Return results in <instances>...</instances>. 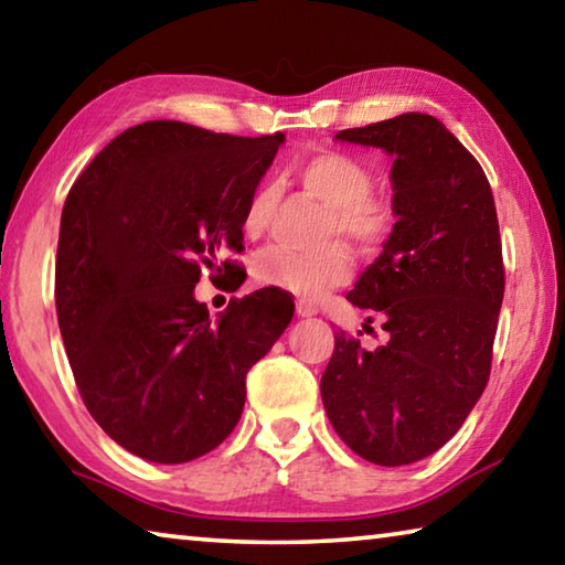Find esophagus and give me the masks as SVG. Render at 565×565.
I'll return each mask as SVG.
<instances>
[{
    "mask_svg": "<svg viewBox=\"0 0 565 565\" xmlns=\"http://www.w3.org/2000/svg\"><path fill=\"white\" fill-rule=\"evenodd\" d=\"M296 313H299V317H317L319 309L309 301H296Z\"/></svg>",
    "mask_w": 565,
    "mask_h": 565,
    "instance_id": "34e87169",
    "label": "esophagus"
}]
</instances>
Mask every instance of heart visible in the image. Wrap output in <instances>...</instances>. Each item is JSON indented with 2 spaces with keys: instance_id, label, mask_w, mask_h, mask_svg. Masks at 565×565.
Returning a JSON list of instances; mask_svg holds the SVG:
<instances>
[{
  "instance_id": "heart-1",
  "label": "heart",
  "mask_w": 565,
  "mask_h": 565,
  "mask_svg": "<svg viewBox=\"0 0 565 565\" xmlns=\"http://www.w3.org/2000/svg\"><path fill=\"white\" fill-rule=\"evenodd\" d=\"M296 179L306 191L331 206V236H347L363 252H379L394 236L398 226L396 206L388 196L371 191L374 177L356 157L343 154V151H319L296 167ZM274 199L271 184H262L254 191L242 218L246 234L264 232V226L269 224ZM351 269V252L343 244H331L317 254L274 244L256 256L252 276L262 286L299 294L303 299H317L347 281Z\"/></svg>"
}]
</instances>
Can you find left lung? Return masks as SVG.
Wrapping results in <instances>:
<instances>
[{
    "instance_id": "left-lung-1",
    "label": "left lung",
    "mask_w": 565,
    "mask_h": 565,
    "mask_svg": "<svg viewBox=\"0 0 565 565\" xmlns=\"http://www.w3.org/2000/svg\"><path fill=\"white\" fill-rule=\"evenodd\" d=\"M337 139L394 157L398 226L347 294L384 313L386 341L366 349L339 331L321 398L353 454L406 466L438 451L489 384L505 286L499 216L481 164L431 114Z\"/></svg>"
}]
</instances>
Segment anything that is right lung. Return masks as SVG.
<instances>
[{
  "instance_id": "right-lung-1",
  "label": "right lung",
  "mask_w": 565,
  "mask_h": 565,
  "mask_svg": "<svg viewBox=\"0 0 565 565\" xmlns=\"http://www.w3.org/2000/svg\"><path fill=\"white\" fill-rule=\"evenodd\" d=\"M281 141L145 121L70 189L56 319L84 406L134 456L186 463L214 451L242 418L248 369L289 327L294 301L271 286L218 321L194 299L218 254L244 248V209ZM222 266L226 276L236 264Z\"/></svg>"
}]
</instances>
